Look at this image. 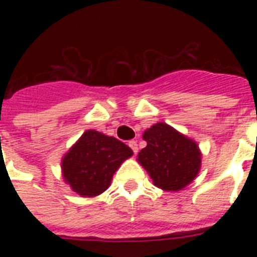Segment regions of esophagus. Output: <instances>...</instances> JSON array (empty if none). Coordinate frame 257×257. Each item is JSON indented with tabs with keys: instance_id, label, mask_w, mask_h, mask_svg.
Returning a JSON list of instances; mask_svg holds the SVG:
<instances>
[{
	"instance_id": "1",
	"label": "esophagus",
	"mask_w": 257,
	"mask_h": 257,
	"mask_svg": "<svg viewBox=\"0 0 257 257\" xmlns=\"http://www.w3.org/2000/svg\"><path fill=\"white\" fill-rule=\"evenodd\" d=\"M128 147L133 149V152L135 154L138 153V151H139V148H138V143H136L135 140H130V142H128Z\"/></svg>"
}]
</instances>
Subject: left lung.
<instances>
[{"mask_svg": "<svg viewBox=\"0 0 257 257\" xmlns=\"http://www.w3.org/2000/svg\"><path fill=\"white\" fill-rule=\"evenodd\" d=\"M147 147L139 153L142 166L163 190H180L196 178L201 167L198 145L171 126L157 123L143 135Z\"/></svg>", "mask_w": 257, "mask_h": 257, "instance_id": "1", "label": "left lung"}]
</instances>
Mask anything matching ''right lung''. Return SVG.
Listing matches in <instances>:
<instances>
[{"mask_svg": "<svg viewBox=\"0 0 257 257\" xmlns=\"http://www.w3.org/2000/svg\"><path fill=\"white\" fill-rule=\"evenodd\" d=\"M131 156L124 143L88 130L61 161L63 176L79 196H97L108 189L115 170Z\"/></svg>", "mask_w": 257, "mask_h": 257, "instance_id": "right-lung-1", "label": "right lung"}]
</instances>
